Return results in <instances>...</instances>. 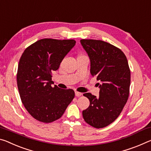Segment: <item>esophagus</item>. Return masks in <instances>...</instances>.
<instances>
[{"label": "esophagus", "mask_w": 151, "mask_h": 151, "mask_svg": "<svg viewBox=\"0 0 151 151\" xmlns=\"http://www.w3.org/2000/svg\"><path fill=\"white\" fill-rule=\"evenodd\" d=\"M75 94H76V96H77V97H80V96H81V95H82V93L78 92H75Z\"/></svg>", "instance_id": "1"}]
</instances>
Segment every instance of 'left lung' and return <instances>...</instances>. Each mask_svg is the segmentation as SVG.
Listing matches in <instances>:
<instances>
[{
	"mask_svg": "<svg viewBox=\"0 0 151 151\" xmlns=\"http://www.w3.org/2000/svg\"><path fill=\"white\" fill-rule=\"evenodd\" d=\"M80 43L90 59L91 75L100 81L98 97L83 93L90 104L83 110V118L93 127H106L118 117L129 96L130 71L127 57L107 42L81 39Z\"/></svg>",
	"mask_w": 151,
	"mask_h": 151,
	"instance_id": "obj_1",
	"label": "left lung"
}]
</instances>
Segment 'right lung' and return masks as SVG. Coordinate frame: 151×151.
<instances>
[{
  "label": "right lung",
  "mask_w": 151,
  "mask_h": 151,
  "mask_svg": "<svg viewBox=\"0 0 151 151\" xmlns=\"http://www.w3.org/2000/svg\"><path fill=\"white\" fill-rule=\"evenodd\" d=\"M76 41L43 39L28 47L21 55L17 75L21 101L36 120L49 123L62 116L75 96L71 89L63 90L51 80Z\"/></svg>",
  "instance_id": "right-lung-1"
}]
</instances>
